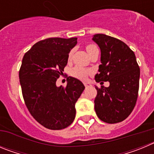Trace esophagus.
Instances as JSON below:
<instances>
[{
	"label": "esophagus",
	"mask_w": 154,
	"mask_h": 154,
	"mask_svg": "<svg viewBox=\"0 0 154 154\" xmlns=\"http://www.w3.org/2000/svg\"><path fill=\"white\" fill-rule=\"evenodd\" d=\"M84 85H85V88H88V87L91 86V84L89 82H84Z\"/></svg>",
	"instance_id": "34e87169"
}]
</instances>
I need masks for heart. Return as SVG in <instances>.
Instances as JSON below:
<instances>
[{
	"label": "heart",
	"instance_id": "b5f03b06",
	"mask_svg": "<svg viewBox=\"0 0 154 154\" xmlns=\"http://www.w3.org/2000/svg\"><path fill=\"white\" fill-rule=\"evenodd\" d=\"M96 48V46L93 45H89L86 46V51L89 54L92 50ZM72 52L70 51L69 54V59H71L72 58ZM71 75L72 76L75 77V79H78L79 80H85L88 77L89 74L91 73V71L89 69H86L83 67H81V66H75L72 69H71Z\"/></svg>",
	"mask_w": 154,
	"mask_h": 154
}]
</instances>
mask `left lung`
Instances as JSON below:
<instances>
[{"instance_id":"obj_1","label":"left lung","mask_w":154,"mask_h":154,"mask_svg":"<svg viewBox=\"0 0 154 154\" xmlns=\"http://www.w3.org/2000/svg\"><path fill=\"white\" fill-rule=\"evenodd\" d=\"M92 40L101 51V65L95 79L97 82H109V87L96 86V115L105 123H119L131 113L138 96L140 72L135 54L124 42L113 37L96 34Z\"/></svg>"}]
</instances>
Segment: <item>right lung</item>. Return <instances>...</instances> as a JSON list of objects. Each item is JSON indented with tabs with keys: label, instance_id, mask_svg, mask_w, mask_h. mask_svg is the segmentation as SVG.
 Wrapping results in <instances>:
<instances>
[{
	"label": "right lung",
	"instance_id": "right-lung-1",
	"mask_svg": "<svg viewBox=\"0 0 154 154\" xmlns=\"http://www.w3.org/2000/svg\"><path fill=\"white\" fill-rule=\"evenodd\" d=\"M76 44L77 38H50L37 42L23 57L19 79L24 103L35 120L49 130L72 123L75 105L85 89L81 81L71 76L66 87L56 85Z\"/></svg>",
	"mask_w": 154,
	"mask_h": 154
}]
</instances>
